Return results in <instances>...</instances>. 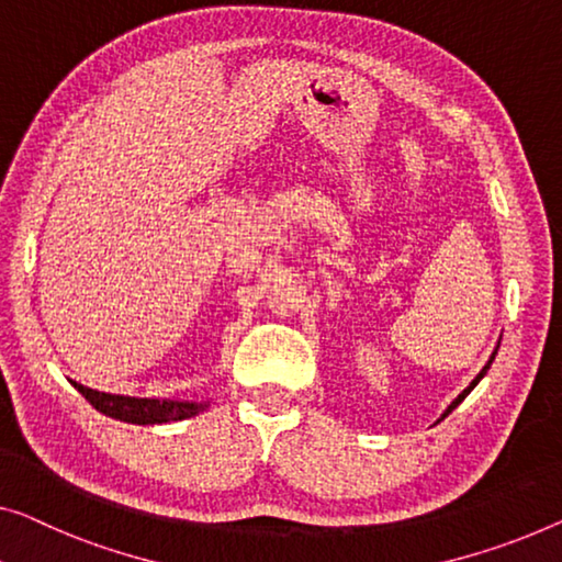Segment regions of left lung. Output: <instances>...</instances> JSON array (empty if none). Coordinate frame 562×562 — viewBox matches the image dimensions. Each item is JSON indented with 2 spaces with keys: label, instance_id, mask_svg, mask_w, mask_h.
<instances>
[{
  "label": "left lung",
  "instance_id": "left-lung-1",
  "mask_svg": "<svg viewBox=\"0 0 562 562\" xmlns=\"http://www.w3.org/2000/svg\"><path fill=\"white\" fill-rule=\"evenodd\" d=\"M495 356H497V350H495V353H492V358H490V361H487V366H484V368H482V371H480V375H476V379H474L472 383H469V386H467V389H464L462 393H459V396H457L454 401H451V404H449V408H447V412H443V416H449L451 412H454V408H457L459 404H462V401L467 398V393H469V391H472V389L476 386V383H480V381L484 379V373H487V371H490V366H492V361H495ZM443 416H441V418H443Z\"/></svg>",
  "mask_w": 562,
  "mask_h": 562
}]
</instances>
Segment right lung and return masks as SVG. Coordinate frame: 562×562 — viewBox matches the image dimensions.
Segmentation results:
<instances>
[{"instance_id": "1", "label": "right lung", "mask_w": 562, "mask_h": 562, "mask_svg": "<svg viewBox=\"0 0 562 562\" xmlns=\"http://www.w3.org/2000/svg\"><path fill=\"white\" fill-rule=\"evenodd\" d=\"M90 406L98 408L100 414L121 418L128 424H166V422H181V418H191L199 412H204L206 404H183V401H158V398H131V396H115V393H100L80 383H72Z\"/></svg>"}]
</instances>
